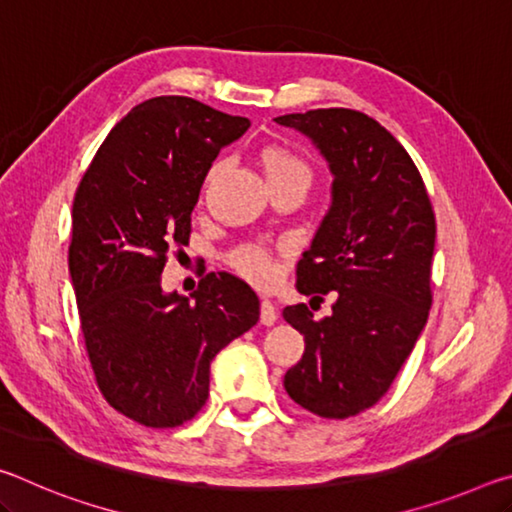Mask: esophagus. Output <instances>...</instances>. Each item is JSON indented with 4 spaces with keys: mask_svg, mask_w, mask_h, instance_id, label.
Instances as JSON below:
<instances>
[{
    "mask_svg": "<svg viewBox=\"0 0 512 512\" xmlns=\"http://www.w3.org/2000/svg\"><path fill=\"white\" fill-rule=\"evenodd\" d=\"M259 320H262V325H273L277 320V307L268 298H264L262 305H259Z\"/></svg>",
    "mask_w": 512,
    "mask_h": 512,
    "instance_id": "obj_1",
    "label": "esophagus"
}]
</instances>
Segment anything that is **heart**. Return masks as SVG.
Instances as JSON below:
<instances>
[{"label":"heart","mask_w":512,"mask_h":512,"mask_svg":"<svg viewBox=\"0 0 512 512\" xmlns=\"http://www.w3.org/2000/svg\"><path fill=\"white\" fill-rule=\"evenodd\" d=\"M259 164H262V169L266 173L268 185L277 183V180H291V178L307 180V183L311 180L309 164L302 160L298 153L287 149V146H280V144L264 146V149L259 151ZM219 169H221L219 162L212 164L210 171L205 173L203 187H210ZM232 264H235V268L241 275H246L248 280H253L257 284H266L275 277V262L264 248H257V246L241 248L235 255V259H232Z\"/></svg>","instance_id":"1"}]
</instances>
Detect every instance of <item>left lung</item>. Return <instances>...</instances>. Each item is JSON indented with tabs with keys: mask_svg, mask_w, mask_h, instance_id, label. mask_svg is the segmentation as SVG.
<instances>
[{
	"mask_svg": "<svg viewBox=\"0 0 512 512\" xmlns=\"http://www.w3.org/2000/svg\"><path fill=\"white\" fill-rule=\"evenodd\" d=\"M275 121L307 135L334 176L296 287L305 296L334 291L336 302L320 320L307 305L284 307L305 336L284 388L302 409L343 420L386 395L427 325L436 216L411 155L372 117L318 108Z\"/></svg>",
	"mask_w": 512,
	"mask_h": 512,
	"instance_id": "8db88e82",
	"label": "left lung"
}]
</instances>
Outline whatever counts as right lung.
I'll return each instance as SVG.
<instances>
[{"label": "right lung", "mask_w": 512, "mask_h": 512, "mask_svg": "<svg viewBox=\"0 0 512 512\" xmlns=\"http://www.w3.org/2000/svg\"><path fill=\"white\" fill-rule=\"evenodd\" d=\"M248 126L189 97L149 99L76 189L69 275L85 350L108 404L144 427L192 420L212 359L259 320L255 291L230 273H207L189 298L160 284L171 250L189 244L205 173Z\"/></svg>", "instance_id": "obj_1"}]
</instances>
